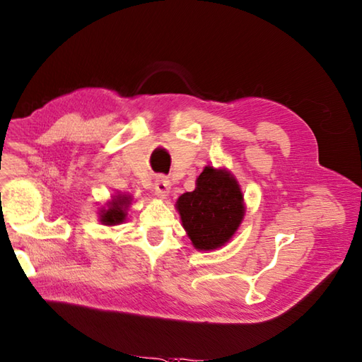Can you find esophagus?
I'll list each match as a JSON object with an SVG mask.
<instances>
[{
    "mask_svg": "<svg viewBox=\"0 0 362 362\" xmlns=\"http://www.w3.org/2000/svg\"><path fill=\"white\" fill-rule=\"evenodd\" d=\"M170 189H171L170 179L166 177V175H157L156 182H154V187H153L154 196L160 197V199H165L170 194Z\"/></svg>",
    "mask_w": 362,
    "mask_h": 362,
    "instance_id": "obj_1",
    "label": "esophagus"
}]
</instances>
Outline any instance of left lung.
I'll use <instances>...</instances> for the list:
<instances>
[{"mask_svg": "<svg viewBox=\"0 0 362 362\" xmlns=\"http://www.w3.org/2000/svg\"><path fill=\"white\" fill-rule=\"evenodd\" d=\"M177 209L194 247L211 251L229 242L242 223L243 194L228 171L206 166L196 189L179 197Z\"/></svg>", "mask_w": 362, "mask_h": 362, "instance_id": "left-lung-1", "label": "left lung"}]
</instances>
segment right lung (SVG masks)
<instances>
[{
  "label": "right lung",
  "instance_id": "right-lung-1",
  "mask_svg": "<svg viewBox=\"0 0 362 362\" xmlns=\"http://www.w3.org/2000/svg\"><path fill=\"white\" fill-rule=\"evenodd\" d=\"M129 203V197L127 196H116V199L110 203L108 209H104L100 214V221L104 225L113 226L122 223L125 220V209Z\"/></svg>",
  "mask_w": 362,
  "mask_h": 362
}]
</instances>
